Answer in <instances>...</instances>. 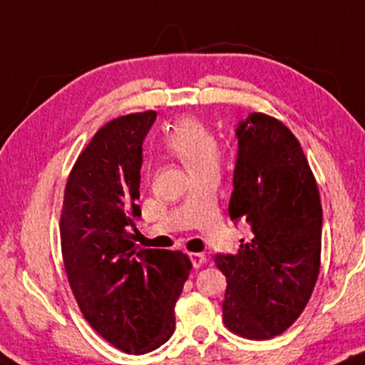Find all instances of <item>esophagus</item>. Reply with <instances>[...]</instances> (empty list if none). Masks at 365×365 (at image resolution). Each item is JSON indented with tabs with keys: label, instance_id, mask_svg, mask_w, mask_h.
Returning <instances> with one entry per match:
<instances>
[{
	"label": "esophagus",
	"instance_id": "esophagus-1",
	"mask_svg": "<svg viewBox=\"0 0 365 365\" xmlns=\"http://www.w3.org/2000/svg\"><path fill=\"white\" fill-rule=\"evenodd\" d=\"M190 259H191V262H193V267L195 269L203 267V265L208 262L207 257H205L203 253H190Z\"/></svg>",
	"mask_w": 365,
	"mask_h": 365
}]
</instances>
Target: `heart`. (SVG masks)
<instances>
[{
  "mask_svg": "<svg viewBox=\"0 0 365 365\" xmlns=\"http://www.w3.org/2000/svg\"><path fill=\"white\" fill-rule=\"evenodd\" d=\"M163 146L193 175L219 169L220 145L215 134L198 117H181L163 138Z\"/></svg>",
  "mask_w": 365,
  "mask_h": 365,
  "instance_id": "obj_1",
  "label": "heart"
}]
</instances>
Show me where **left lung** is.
<instances>
[{"label": "left lung", "instance_id": "obj_1", "mask_svg": "<svg viewBox=\"0 0 365 365\" xmlns=\"http://www.w3.org/2000/svg\"><path fill=\"white\" fill-rule=\"evenodd\" d=\"M229 215L252 235L236 255H215L227 279L222 321L248 339L281 334L309 304L321 269L322 207L294 134L265 113L237 124Z\"/></svg>", "mask_w": 365, "mask_h": 365}]
</instances>
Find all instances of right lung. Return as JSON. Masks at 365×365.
Returning <instances> with one entry per match:
<instances>
[{"instance_id":"right-lung-1","label":"right lung","mask_w":365,"mask_h":365,"mask_svg":"<svg viewBox=\"0 0 365 365\" xmlns=\"http://www.w3.org/2000/svg\"><path fill=\"white\" fill-rule=\"evenodd\" d=\"M153 110L113 118L73 163L60 217L61 255L86 321L125 354H148L174 333V307L191 271L175 250L134 243L143 141Z\"/></svg>"}]
</instances>
